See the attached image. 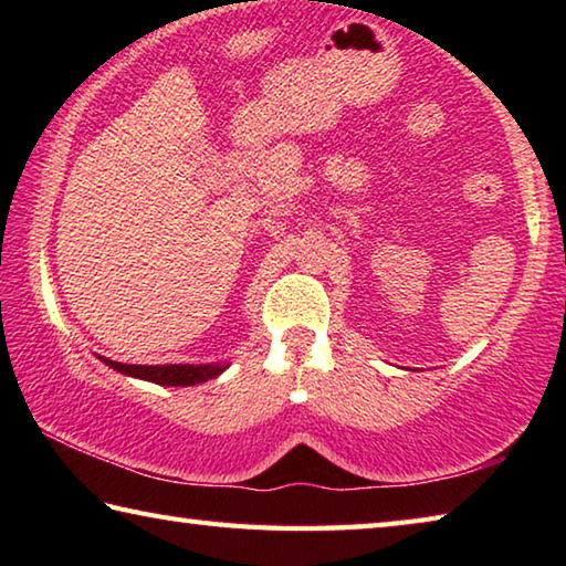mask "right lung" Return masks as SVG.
<instances>
[{
	"label": "right lung",
	"mask_w": 566,
	"mask_h": 566,
	"mask_svg": "<svg viewBox=\"0 0 566 566\" xmlns=\"http://www.w3.org/2000/svg\"><path fill=\"white\" fill-rule=\"evenodd\" d=\"M109 369L119 371L124 377L155 381L161 387H195L207 379H217L229 367V361L212 364H122L107 357H99Z\"/></svg>",
	"instance_id": "add662e5"
}]
</instances>
